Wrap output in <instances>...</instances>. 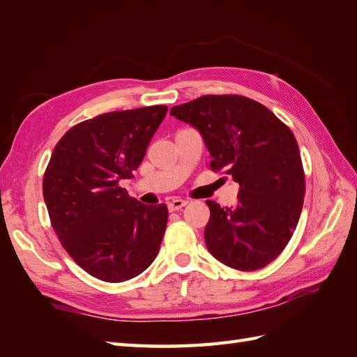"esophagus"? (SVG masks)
<instances>
[{
    "mask_svg": "<svg viewBox=\"0 0 357 357\" xmlns=\"http://www.w3.org/2000/svg\"><path fill=\"white\" fill-rule=\"evenodd\" d=\"M188 204V202L186 200H181V199H172L171 202H168V209L171 211V212H174V211H180L181 208H183V206H186Z\"/></svg>",
    "mask_w": 357,
    "mask_h": 357,
    "instance_id": "1",
    "label": "esophagus"
}]
</instances>
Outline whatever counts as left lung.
Returning <instances> with one entry per match:
<instances>
[{
  "mask_svg": "<svg viewBox=\"0 0 357 357\" xmlns=\"http://www.w3.org/2000/svg\"><path fill=\"white\" fill-rule=\"evenodd\" d=\"M202 132L211 169L240 183L236 208L211 209L206 248L236 271L263 268L290 241L303 211L305 176L289 126L259 102L238 94H206L171 108Z\"/></svg>",
  "mask_w": 357,
  "mask_h": 357,
  "instance_id": "1",
  "label": "left lung"
}]
</instances>
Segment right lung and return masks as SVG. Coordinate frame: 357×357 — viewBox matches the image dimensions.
I'll return each mask as SVG.
<instances>
[{"label": "right lung", "instance_id": "add662e5", "mask_svg": "<svg viewBox=\"0 0 357 357\" xmlns=\"http://www.w3.org/2000/svg\"><path fill=\"white\" fill-rule=\"evenodd\" d=\"M168 107L99 114L70 128L43 180L50 223L86 273L122 282L146 271L163 238L168 208L128 197L119 185L139 168Z\"/></svg>", "mask_w": 357, "mask_h": 357}]
</instances>
